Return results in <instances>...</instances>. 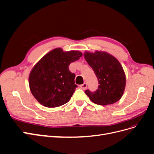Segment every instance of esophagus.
<instances>
[{
    "mask_svg": "<svg viewBox=\"0 0 154 154\" xmlns=\"http://www.w3.org/2000/svg\"><path fill=\"white\" fill-rule=\"evenodd\" d=\"M80 88L83 89V90H85L86 88H87V84L86 83H84L83 84H81L80 86Z\"/></svg>",
    "mask_w": 154,
    "mask_h": 154,
    "instance_id": "1",
    "label": "esophagus"
}]
</instances>
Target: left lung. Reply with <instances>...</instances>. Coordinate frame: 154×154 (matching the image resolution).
Masks as SVG:
<instances>
[{"instance_id": "obj_1", "label": "left lung", "mask_w": 154, "mask_h": 154, "mask_svg": "<svg viewBox=\"0 0 154 154\" xmlns=\"http://www.w3.org/2000/svg\"><path fill=\"white\" fill-rule=\"evenodd\" d=\"M85 60L94 71L99 86L95 92L85 91L90 100L100 105H108L120 100L126 88V78L119 60L104 51H85Z\"/></svg>"}]
</instances>
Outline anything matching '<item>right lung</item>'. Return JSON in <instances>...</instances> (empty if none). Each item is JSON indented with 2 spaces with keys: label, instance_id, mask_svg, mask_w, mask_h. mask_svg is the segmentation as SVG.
I'll list each match as a JSON object with an SVG mask.
<instances>
[{
  "label": "right lung",
  "instance_id": "add662e5",
  "mask_svg": "<svg viewBox=\"0 0 154 154\" xmlns=\"http://www.w3.org/2000/svg\"><path fill=\"white\" fill-rule=\"evenodd\" d=\"M82 56L79 51H63L55 48L34 65L29 74L30 91L37 101L48 108L58 107L68 102L77 86L75 74L69 70L71 63Z\"/></svg>",
  "mask_w": 154,
  "mask_h": 154
}]
</instances>
